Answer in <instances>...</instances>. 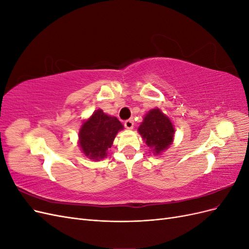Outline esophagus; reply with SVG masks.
<instances>
[{"label": "esophagus", "instance_id": "esophagus-1", "mask_svg": "<svg viewBox=\"0 0 249 249\" xmlns=\"http://www.w3.org/2000/svg\"><path fill=\"white\" fill-rule=\"evenodd\" d=\"M124 126L125 129L127 130H132L133 126H134V120L133 119H127L124 122Z\"/></svg>", "mask_w": 249, "mask_h": 249}]
</instances>
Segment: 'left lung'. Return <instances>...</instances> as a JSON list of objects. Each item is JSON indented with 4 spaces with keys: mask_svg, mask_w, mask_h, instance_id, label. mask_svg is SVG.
<instances>
[{
    "mask_svg": "<svg viewBox=\"0 0 249 249\" xmlns=\"http://www.w3.org/2000/svg\"><path fill=\"white\" fill-rule=\"evenodd\" d=\"M137 131L155 156L163 154L175 140V125L159 108L146 113Z\"/></svg>",
    "mask_w": 249,
    "mask_h": 249,
    "instance_id": "8db88e82",
    "label": "left lung"
}]
</instances>
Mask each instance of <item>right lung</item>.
Instances as JSON below:
<instances>
[{"label":"right lung","mask_w":249,"mask_h":249,"mask_svg":"<svg viewBox=\"0 0 249 249\" xmlns=\"http://www.w3.org/2000/svg\"><path fill=\"white\" fill-rule=\"evenodd\" d=\"M122 130L124 125L115 116L106 114L102 109L95 110L83 120L79 130V146L82 153L90 160H103L108 156L109 148Z\"/></svg>","instance_id":"obj_1"}]
</instances>
